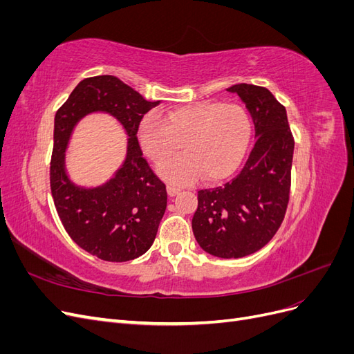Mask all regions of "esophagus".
I'll return each instance as SVG.
<instances>
[{
  "mask_svg": "<svg viewBox=\"0 0 354 354\" xmlns=\"http://www.w3.org/2000/svg\"><path fill=\"white\" fill-rule=\"evenodd\" d=\"M167 194L169 196H176L180 194V187H176V186H167Z\"/></svg>",
  "mask_w": 354,
  "mask_h": 354,
  "instance_id": "esophagus-1",
  "label": "esophagus"
}]
</instances>
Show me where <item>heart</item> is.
Masks as SVG:
<instances>
[{"label":"heart","instance_id":"b5f03b06","mask_svg":"<svg viewBox=\"0 0 354 354\" xmlns=\"http://www.w3.org/2000/svg\"><path fill=\"white\" fill-rule=\"evenodd\" d=\"M251 137V118L236 103L176 106L165 112V120L149 113L138 125V142L153 160L174 155L183 145V155L158 167L160 177L176 185L189 183L199 174L207 181L232 176L248 152Z\"/></svg>","mask_w":354,"mask_h":354}]
</instances>
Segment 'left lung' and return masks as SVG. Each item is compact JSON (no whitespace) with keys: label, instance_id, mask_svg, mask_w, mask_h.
<instances>
[{"label":"left lung","instance_id":"8db88e82","mask_svg":"<svg viewBox=\"0 0 354 354\" xmlns=\"http://www.w3.org/2000/svg\"><path fill=\"white\" fill-rule=\"evenodd\" d=\"M255 127V145L241 173L220 187L198 192L192 230L203 251L241 259L261 250L279 229L291 187L294 137L286 109L264 87L236 84Z\"/></svg>","mask_w":354,"mask_h":354}]
</instances>
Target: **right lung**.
I'll list each match as a JSON object with an SVG mask.
<instances>
[{"instance_id": "obj_1", "label": "right lung", "mask_w": 354, "mask_h": 354, "mask_svg": "<svg viewBox=\"0 0 354 354\" xmlns=\"http://www.w3.org/2000/svg\"><path fill=\"white\" fill-rule=\"evenodd\" d=\"M159 102H147L112 75L82 80L55 116L50 165L51 195L63 227L84 251L104 261H128L151 248L167 208V189L143 158L137 142L142 118ZM108 113L124 128L123 165L103 185H75L66 169L74 127L90 113Z\"/></svg>"}]
</instances>
